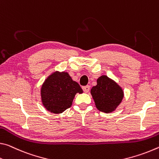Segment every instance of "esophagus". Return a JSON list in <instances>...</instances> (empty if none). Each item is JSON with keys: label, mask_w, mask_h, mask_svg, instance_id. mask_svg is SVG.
Instances as JSON below:
<instances>
[{"label": "esophagus", "mask_w": 159, "mask_h": 159, "mask_svg": "<svg viewBox=\"0 0 159 159\" xmlns=\"http://www.w3.org/2000/svg\"><path fill=\"white\" fill-rule=\"evenodd\" d=\"M89 89H90V87H89V85L84 86V87H82V89H83V91H84V92H86V93L89 92Z\"/></svg>", "instance_id": "esophagus-1"}]
</instances>
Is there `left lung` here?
Returning <instances> with one entry per match:
<instances>
[{"label": "left lung", "mask_w": 159, "mask_h": 159, "mask_svg": "<svg viewBox=\"0 0 159 159\" xmlns=\"http://www.w3.org/2000/svg\"><path fill=\"white\" fill-rule=\"evenodd\" d=\"M96 107L98 111L108 113L115 111L124 97L123 89L106 75L97 79V84L91 89Z\"/></svg>", "instance_id": "left-lung-1"}]
</instances>
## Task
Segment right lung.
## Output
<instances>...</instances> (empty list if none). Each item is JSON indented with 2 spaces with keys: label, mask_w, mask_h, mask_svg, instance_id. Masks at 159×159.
<instances>
[{
  "label": "right lung",
  "mask_w": 159,
  "mask_h": 159,
  "mask_svg": "<svg viewBox=\"0 0 159 159\" xmlns=\"http://www.w3.org/2000/svg\"><path fill=\"white\" fill-rule=\"evenodd\" d=\"M83 91L66 72H54L45 80L41 89V101L46 110L61 113L72 106L77 93Z\"/></svg>",
  "instance_id": "add662e5"
}]
</instances>
